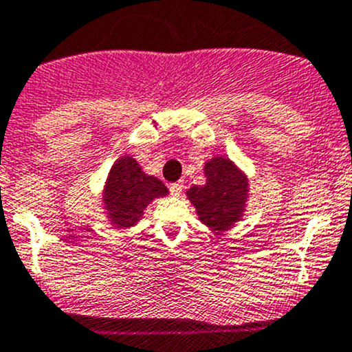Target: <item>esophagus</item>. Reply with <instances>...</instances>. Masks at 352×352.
<instances>
[{"instance_id": "34e87169", "label": "esophagus", "mask_w": 352, "mask_h": 352, "mask_svg": "<svg viewBox=\"0 0 352 352\" xmlns=\"http://www.w3.org/2000/svg\"><path fill=\"white\" fill-rule=\"evenodd\" d=\"M184 190V183H181V181H177V183H173L171 186H169V191H171L173 196H179L181 192Z\"/></svg>"}]
</instances>
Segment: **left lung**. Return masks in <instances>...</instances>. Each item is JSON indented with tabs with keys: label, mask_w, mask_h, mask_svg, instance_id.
Masks as SVG:
<instances>
[{
	"label": "left lung",
	"mask_w": 352,
	"mask_h": 352,
	"mask_svg": "<svg viewBox=\"0 0 352 352\" xmlns=\"http://www.w3.org/2000/svg\"><path fill=\"white\" fill-rule=\"evenodd\" d=\"M206 183L191 186L188 199L195 206L199 221L211 232H226L243 220L250 198V183L247 173L232 160L214 156L205 162Z\"/></svg>",
	"instance_id": "obj_1"
}]
</instances>
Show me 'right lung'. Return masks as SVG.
Wrapping results in <instances>:
<instances>
[{"label":"right lung","instance_id":"right-lung-1","mask_svg":"<svg viewBox=\"0 0 352 352\" xmlns=\"http://www.w3.org/2000/svg\"><path fill=\"white\" fill-rule=\"evenodd\" d=\"M168 188L157 177L147 175L134 157L122 156L112 164L102 188V210L117 230L134 226L156 198L168 196Z\"/></svg>","mask_w":352,"mask_h":352}]
</instances>
